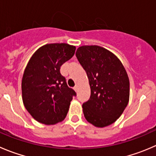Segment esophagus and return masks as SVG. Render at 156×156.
Returning a JSON list of instances; mask_svg holds the SVG:
<instances>
[{"label": "esophagus", "instance_id": "obj_1", "mask_svg": "<svg viewBox=\"0 0 156 156\" xmlns=\"http://www.w3.org/2000/svg\"><path fill=\"white\" fill-rule=\"evenodd\" d=\"M78 84H75V86L74 87V90H75V91H78Z\"/></svg>", "mask_w": 156, "mask_h": 156}]
</instances>
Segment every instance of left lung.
I'll return each mask as SVG.
<instances>
[{"instance_id":"obj_1","label":"left lung","mask_w":156,"mask_h":156,"mask_svg":"<svg viewBox=\"0 0 156 156\" xmlns=\"http://www.w3.org/2000/svg\"><path fill=\"white\" fill-rule=\"evenodd\" d=\"M85 70L90 97L82 105L84 117L96 127L114 123L129 99V80L124 66L113 52L99 46H82L75 53Z\"/></svg>"}]
</instances>
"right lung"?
<instances>
[{"instance_id": "add662e5", "label": "right lung", "mask_w": 156, "mask_h": 156, "mask_svg": "<svg viewBox=\"0 0 156 156\" xmlns=\"http://www.w3.org/2000/svg\"><path fill=\"white\" fill-rule=\"evenodd\" d=\"M75 46L50 43L33 53L22 78V99L27 111L39 123L54 125L66 118L72 97L60 67L75 54Z\"/></svg>"}]
</instances>
